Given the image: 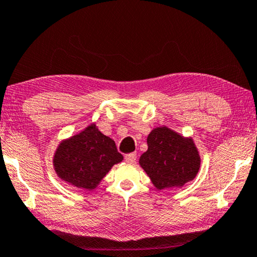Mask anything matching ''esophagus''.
I'll return each mask as SVG.
<instances>
[{"label":"esophagus","mask_w":257,"mask_h":257,"mask_svg":"<svg viewBox=\"0 0 257 257\" xmlns=\"http://www.w3.org/2000/svg\"><path fill=\"white\" fill-rule=\"evenodd\" d=\"M125 161H126V163H128V164H134L137 161V154L132 153V154H128V155H126Z\"/></svg>","instance_id":"obj_1"}]
</instances>
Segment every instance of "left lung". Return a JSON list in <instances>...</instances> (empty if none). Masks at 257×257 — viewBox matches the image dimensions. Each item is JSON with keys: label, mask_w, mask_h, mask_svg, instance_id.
<instances>
[{"label": "left lung", "mask_w": 257, "mask_h": 257, "mask_svg": "<svg viewBox=\"0 0 257 257\" xmlns=\"http://www.w3.org/2000/svg\"><path fill=\"white\" fill-rule=\"evenodd\" d=\"M147 145L139 164L156 189L180 188L195 178L201 156L192 137L163 125L152 130Z\"/></svg>", "instance_id": "obj_1"}]
</instances>
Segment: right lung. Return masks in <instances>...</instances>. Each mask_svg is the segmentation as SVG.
Instances as JSON below:
<instances>
[{
    "label": "right lung",
    "instance_id": "1",
    "mask_svg": "<svg viewBox=\"0 0 257 257\" xmlns=\"http://www.w3.org/2000/svg\"><path fill=\"white\" fill-rule=\"evenodd\" d=\"M123 160L115 141L93 123L58 144L53 165L58 178L74 188L90 192Z\"/></svg>",
    "mask_w": 257,
    "mask_h": 257
}]
</instances>
